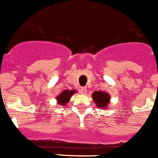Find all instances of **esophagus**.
<instances>
[{
  "instance_id": "esophagus-1",
  "label": "esophagus",
  "mask_w": 158,
  "mask_h": 158,
  "mask_svg": "<svg viewBox=\"0 0 158 158\" xmlns=\"http://www.w3.org/2000/svg\"><path fill=\"white\" fill-rule=\"evenodd\" d=\"M86 92H87V89H86L85 87H82L81 89H80V93H81V94H85Z\"/></svg>"
}]
</instances>
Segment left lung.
Here are the masks:
<instances>
[{"label":"left lung","mask_w":158,"mask_h":158,"mask_svg":"<svg viewBox=\"0 0 158 158\" xmlns=\"http://www.w3.org/2000/svg\"><path fill=\"white\" fill-rule=\"evenodd\" d=\"M93 99L97 107L106 109L110 103L109 94L104 91H95L93 93Z\"/></svg>","instance_id":"left-lung-1"}]
</instances>
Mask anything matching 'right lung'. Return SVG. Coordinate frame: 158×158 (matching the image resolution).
<instances>
[{
  "instance_id": "obj_1",
  "label": "right lung",
  "mask_w": 158,
  "mask_h": 158,
  "mask_svg": "<svg viewBox=\"0 0 158 158\" xmlns=\"http://www.w3.org/2000/svg\"><path fill=\"white\" fill-rule=\"evenodd\" d=\"M75 93H76V91H75L74 89H72V90L65 89V90H64L62 93H60L59 96H58L56 97L58 104L59 105L65 106L69 101V99L71 98V96L74 94Z\"/></svg>"
}]
</instances>
